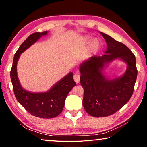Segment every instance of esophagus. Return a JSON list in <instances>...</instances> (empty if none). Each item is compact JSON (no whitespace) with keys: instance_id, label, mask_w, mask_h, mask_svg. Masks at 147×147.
Wrapping results in <instances>:
<instances>
[{"instance_id":"1","label":"esophagus","mask_w":147,"mask_h":147,"mask_svg":"<svg viewBox=\"0 0 147 147\" xmlns=\"http://www.w3.org/2000/svg\"><path fill=\"white\" fill-rule=\"evenodd\" d=\"M73 78H74V80L75 81V82L76 84H78L80 82V74H75L73 76Z\"/></svg>"}]
</instances>
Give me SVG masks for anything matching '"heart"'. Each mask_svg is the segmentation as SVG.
I'll list each match as a JSON object with an SVG mask.
<instances>
[{
    "mask_svg": "<svg viewBox=\"0 0 147 147\" xmlns=\"http://www.w3.org/2000/svg\"><path fill=\"white\" fill-rule=\"evenodd\" d=\"M89 39L88 38H86V41H89ZM91 47L92 51L93 52H96L98 51V49L99 48V42L97 39H93V40L91 41Z\"/></svg>",
    "mask_w": 147,
    "mask_h": 147,
    "instance_id": "1",
    "label": "heart"
}]
</instances>
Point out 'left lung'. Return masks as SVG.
Instances as JSON below:
<instances>
[{
    "instance_id": "left-lung-1",
    "label": "left lung",
    "mask_w": 147,
    "mask_h": 147,
    "mask_svg": "<svg viewBox=\"0 0 147 147\" xmlns=\"http://www.w3.org/2000/svg\"><path fill=\"white\" fill-rule=\"evenodd\" d=\"M107 49L102 56H94L80 65V84L84 88L83 106L89 115L95 117L111 115L130 100L133 94L138 70L136 57L125 45L102 32ZM127 64L123 76L113 79L106 78L103 68L115 59Z\"/></svg>"
}]
</instances>
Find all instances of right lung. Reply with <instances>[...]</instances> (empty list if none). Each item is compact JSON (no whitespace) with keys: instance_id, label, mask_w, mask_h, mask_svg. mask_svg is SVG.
I'll use <instances>...</instances> for the list:
<instances>
[{"instance_id":"obj_1","label":"right lung","mask_w":147,"mask_h":147,"mask_svg":"<svg viewBox=\"0 0 147 147\" xmlns=\"http://www.w3.org/2000/svg\"><path fill=\"white\" fill-rule=\"evenodd\" d=\"M47 34V31L41 33L36 32L28 36L21 45L14 55L10 77L15 96L17 101L31 115L38 117L51 119L56 117L61 113L67 96L73 87L75 86L73 73L70 72L46 92L33 93L26 90L22 87L17 72V61L21 54Z\"/></svg>"}]
</instances>
